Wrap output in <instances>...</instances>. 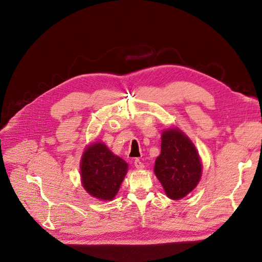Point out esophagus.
<instances>
[{"mask_svg":"<svg viewBox=\"0 0 262 262\" xmlns=\"http://www.w3.org/2000/svg\"><path fill=\"white\" fill-rule=\"evenodd\" d=\"M134 166H136V168H138V169H143L144 168V164L142 163L139 158H137L136 161H134Z\"/></svg>","mask_w":262,"mask_h":262,"instance_id":"obj_1","label":"esophagus"}]
</instances>
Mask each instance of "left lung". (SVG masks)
Listing matches in <instances>:
<instances>
[{"label":"left lung","instance_id":"8db88e82","mask_svg":"<svg viewBox=\"0 0 262 262\" xmlns=\"http://www.w3.org/2000/svg\"><path fill=\"white\" fill-rule=\"evenodd\" d=\"M154 171L172 200L186 196L199 184L202 172L199 153L184 132L176 128L163 132L161 155L156 158Z\"/></svg>","mask_w":262,"mask_h":262}]
</instances>
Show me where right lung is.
Instances as JSON below:
<instances>
[{"mask_svg":"<svg viewBox=\"0 0 262 262\" xmlns=\"http://www.w3.org/2000/svg\"><path fill=\"white\" fill-rule=\"evenodd\" d=\"M128 171V164L102 143L89 145L81 160L84 189L99 200H113Z\"/></svg>","mask_w":262,"mask_h":262,"instance_id":"obj_1","label":"right lung"}]
</instances>
